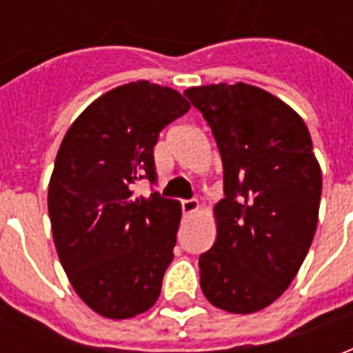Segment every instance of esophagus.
<instances>
[{
	"mask_svg": "<svg viewBox=\"0 0 353 353\" xmlns=\"http://www.w3.org/2000/svg\"><path fill=\"white\" fill-rule=\"evenodd\" d=\"M196 208H199V200H194V199L181 200V210H183V215H191Z\"/></svg>",
	"mask_w": 353,
	"mask_h": 353,
	"instance_id": "1",
	"label": "esophagus"
}]
</instances>
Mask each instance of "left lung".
<instances>
[{
    "label": "left lung",
    "mask_w": 353,
    "mask_h": 353,
    "mask_svg": "<svg viewBox=\"0 0 353 353\" xmlns=\"http://www.w3.org/2000/svg\"><path fill=\"white\" fill-rule=\"evenodd\" d=\"M212 128L225 199L217 238L199 259L210 303L252 314L289 288L318 225L321 170L310 132L293 109L245 83L185 90Z\"/></svg>",
    "instance_id": "left-lung-1"
}]
</instances>
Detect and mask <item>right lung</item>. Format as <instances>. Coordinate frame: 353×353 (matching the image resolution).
Segmentation results:
<instances>
[{
    "instance_id": "obj_1",
    "label": "right lung",
    "mask_w": 353,
    "mask_h": 353,
    "mask_svg": "<svg viewBox=\"0 0 353 353\" xmlns=\"http://www.w3.org/2000/svg\"><path fill=\"white\" fill-rule=\"evenodd\" d=\"M189 109L174 88L128 83L90 103L58 149L52 238L73 289L103 318H134L161 295L181 204L157 191L134 199V185L157 183L159 136Z\"/></svg>"
}]
</instances>
